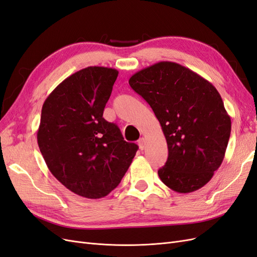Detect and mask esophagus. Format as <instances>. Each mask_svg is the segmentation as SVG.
<instances>
[{
	"label": "esophagus",
	"instance_id": "obj_1",
	"mask_svg": "<svg viewBox=\"0 0 257 257\" xmlns=\"http://www.w3.org/2000/svg\"><path fill=\"white\" fill-rule=\"evenodd\" d=\"M138 146H139V148H141V150H144V149H145V138H144V137H142V138L138 141Z\"/></svg>",
	"mask_w": 257,
	"mask_h": 257
}]
</instances>
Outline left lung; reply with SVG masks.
<instances>
[{
    "label": "left lung",
    "mask_w": 257,
    "mask_h": 257,
    "mask_svg": "<svg viewBox=\"0 0 257 257\" xmlns=\"http://www.w3.org/2000/svg\"><path fill=\"white\" fill-rule=\"evenodd\" d=\"M128 83L152 108L164 133L168 159L159 177L177 193L207 184L222 164L231 122L220 93L203 77L175 62L143 68Z\"/></svg>",
    "instance_id": "obj_1"
}]
</instances>
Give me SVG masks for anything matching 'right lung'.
I'll list each match as a JSON object with an SVG mask.
<instances>
[{"instance_id": "right-lung-1", "label": "right lung", "mask_w": 257, "mask_h": 257, "mask_svg": "<svg viewBox=\"0 0 257 257\" xmlns=\"http://www.w3.org/2000/svg\"><path fill=\"white\" fill-rule=\"evenodd\" d=\"M119 72L89 66L67 77L46 98L37 144L50 173L77 195L96 199L121 182L138 146L103 118Z\"/></svg>"}]
</instances>
